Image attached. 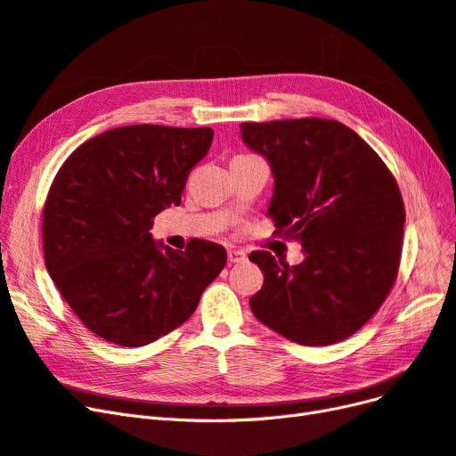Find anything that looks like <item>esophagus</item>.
<instances>
[{"label": "esophagus", "mask_w": 456, "mask_h": 456, "mask_svg": "<svg viewBox=\"0 0 456 456\" xmlns=\"http://www.w3.org/2000/svg\"><path fill=\"white\" fill-rule=\"evenodd\" d=\"M247 260V253L245 250H235V248H230L228 250V262L230 264H241Z\"/></svg>", "instance_id": "esophagus-1"}]
</instances>
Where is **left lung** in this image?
<instances>
[{
    "label": "left lung",
    "instance_id": "1",
    "mask_svg": "<svg viewBox=\"0 0 456 456\" xmlns=\"http://www.w3.org/2000/svg\"><path fill=\"white\" fill-rule=\"evenodd\" d=\"M241 137L268 159L275 233L302 243L289 265L250 253L264 273L255 317L294 343L319 347L351 338L387 300L402 258L405 209L398 183L366 141L338 120L243 122Z\"/></svg>",
    "mask_w": 456,
    "mask_h": 456
}]
</instances>
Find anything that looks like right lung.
<instances>
[{
    "label": "right lung",
    "mask_w": 456,
    "mask_h": 456,
    "mask_svg": "<svg viewBox=\"0 0 456 456\" xmlns=\"http://www.w3.org/2000/svg\"><path fill=\"white\" fill-rule=\"evenodd\" d=\"M211 128L134 124L103 132L61 164L43 208V255L56 289L92 334L143 347L174 332L226 265V248L156 245L152 218L179 206Z\"/></svg>",
    "instance_id": "add662e5"
}]
</instances>
